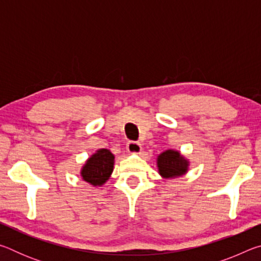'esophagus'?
Returning a JSON list of instances; mask_svg holds the SVG:
<instances>
[{"instance_id": "esophagus-1", "label": "esophagus", "mask_w": 261, "mask_h": 261, "mask_svg": "<svg viewBox=\"0 0 261 261\" xmlns=\"http://www.w3.org/2000/svg\"><path fill=\"white\" fill-rule=\"evenodd\" d=\"M126 149L130 153H139L141 151V144L138 143V141L130 140V141H127V144H126Z\"/></svg>"}]
</instances>
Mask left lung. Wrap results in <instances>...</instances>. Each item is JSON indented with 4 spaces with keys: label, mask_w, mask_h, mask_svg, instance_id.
<instances>
[{
    "label": "left lung",
    "mask_w": 261,
    "mask_h": 261,
    "mask_svg": "<svg viewBox=\"0 0 261 261\" xmlns=\"http://www.w3.org/2000/svg\"><path fill=\"white\" fill-rule=\"evenodd\" d=\"M158 167L159 173L163 177H176V176H180L187 173L188 161L183 156H180L178 152L168 149V151L159 155Z\"/></svg>",
    "instance_id": "left-lung-1"
}]
</instances>
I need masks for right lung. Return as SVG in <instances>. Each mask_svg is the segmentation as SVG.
I'll return each instance as SVG.
<instances>
[{"mask_svg":"<svg viewBox=\"0 0 261 261\" xmlns=\"http://www.w3.org/2000/svg\"><path fill=\"white\" fill-rule=\"evenodd\" d=\"M114 155L108 149H99L83 167V179L92 185H102L113 173Z\"/></svg>","mask_w":261,"mask_h":261,"instance_id":"right-lung-1","label":"right lung"}]
</instances>
